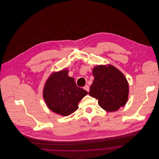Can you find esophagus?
I'll return each instance as SVG.
<instances>
[{
  "label": "esophagus",
  "mask_w": 159,
  "mask_h": 159,
  "mask_svg": "<svg viewBox=\"0 0 159 159\" xmlns=\"http://www.w3.org/2000/svg\"><path fill=\"white\" fill-rule=\"evenodd\" d=\"M86 91H87L88 92L89 91V86L88 85H85L84 86V88H83Z\"/></svg>",
  "instance_id": "1"
}]
</instances>
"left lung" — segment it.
<instances>
[{
  "instance_id": "left-lung-1",
  "label": "left lung",
  "mask_w": 159,
  "mask_h": 159,
  "mask_svg": "<svg viewBox=\"0 0 159 159\" xmlns=\"http://www.w3.org/2000/svg\"><path fill=\"white\" fill-rule=\"evenodd\" d=\"M94 80L89 94L98 100V105L105 111H117L125 105L129 98V86L124 75L111 65L93 68Z\"/></svg>"
}]
</instances>
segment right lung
Segmentation results:
<instances>
[{
  "label": "right lung",
  "mask_w": 159,
  "mask_h": 159,
  "mask_svg": "<svg viewBox=\"0 0 159 159\" xmlns=\"http://www.w3.org/2000/svg\"><path fill=\"white\" fill-rule=\"evenodd\" d=\"M88 94L76 86L73 78L68 76V70L53 72L46 80L43 98L48 108L61 116H68L78 108V103Z\"/></svg>",
  "instance_id": "1"
}]
</instances>
